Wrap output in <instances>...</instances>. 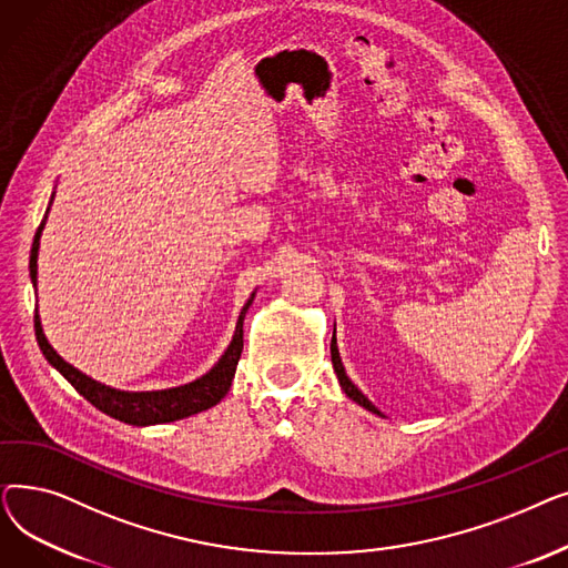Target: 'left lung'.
Instances as JSON below:
<instances>
[{"instance_id":"1","label":"left lung","mask_w":568,"mask_h":568,"mask_svg":"<svg viewBox=\"0 0 568 568\" xmlns=\"http://www.w3.org/2000/svg\"><path fill=\"white\" fill-rule=\"evenodd\" d=\"M334 336H336V332H334ZM332 364H334V371H336V375H338V382H341V386H343V392H345L354 403H359L362 407H366L368 412L379 414V409H377L359 389H356V386L349 382V377L345 375V368H343L341 354H338V347H336V341H334V338H332Z\"/></svg>"}]
</instances>
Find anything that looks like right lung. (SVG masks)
Returning a JSON list of instances; mask_svg holds the SVG:
<instances>
[{
    "label": "right lung",
    "instance_id": "add662e5",
    "mask_svg": "<svg viewBox=\"0 0 568 568\" xmlns=\"http://www.w3.org/2000/svg\"><path fill=\"white\" fill-rule=\"evenodd\" d=\"M52 197H50V204H52ZM45 219H48V212H45V216H43V221H41V225L34 234L32 255H29V276H32L34 285H37L39 242H41V230L45 225ZM253 296L255 294H251V300L246 302L242 313H239L232 343L219 359V364L206 375H202L200 379H195L191 384H184V386H174V389H163V392H119V389H110V386H105V384H101L92 377H87L84 373H80L71 364H67L62 356H59L52 349V345L48 343V338L43 334L39 313L34 315V332H37L39 347L48 359V364L62 373L71 382L73 389L82 398L92 403L97 409L112 416V419H119V422L131 424V426L170 424V422L186 419V416H193L197 412L214 407L230 392V384H232V377H234V371H236V364H239V356H242V349H244V317H246L248 306L253 304Z\"/></svg>",
    "mask_w": 568,
    "mask_h": 568
}]
</instances>
